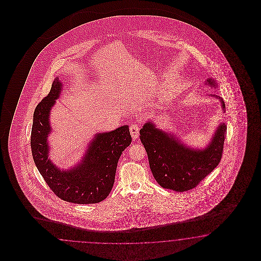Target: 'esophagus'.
Segmentation results:
<instances>
[{
    "instance_id": "34e87169",
    "label": "esophagus",
    "mask_w": 261,
    "mask_h": 261,
    "mask_svg": "<svg viewBox=\"0 0 261 261\" xmlns=\"http://www.w3.org/2000/svg\"><path fill=\"white\" fill-rule=\"evenodd\" d=\"M130 133H131L133 140L138 139V137L140 135V127H139V125L138 124H132L130 126Z\"/></svg>"
}]
</instances>
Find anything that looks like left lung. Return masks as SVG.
<instances>
[{
    "label": "left lung",
    "instance_id": "obj_1",
    "mask_svg": "<svg viewBox=\"0 0 261 261\" xmlns=\"http://www.w3.org/2000/svg\"><path fill=\"white\" fill-rule=\"evenodd\" d=\"M206 82L215 86L214 79ZM222 107L225 103L219 97ZM140 138L146 150L151 171L161 187L175 191H187L197 187L221 161L227 126L220 124L212 142L202 150L182 144L172 135L155 127L151 121L140 130Z\"/></svg>",
    "mask_w": 261,
    "mask_h": 261
}]
</instances>
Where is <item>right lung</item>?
<instances>
[{
  "mask_svg": "<svg viewBox=\"0 0 261 261\" xmlns=\"http://www.w3.org/2000/svg\"><path fill=\"white\" fill-rule=\"evenodd\" d=\"M62 84L55 79L47 96L36 106L33 114L31 147L40 174L56 196L75 204H95L109 195L121 153L132 138L128 125L108 133L97 134L77 166L60 170L48 159L47 135L50 133L49 111L59 97Z\"/></svg>",
  "mask_w": 261,
  "mask_h": 261,
  "instance_id": "add662e5",
  "label": "right lung"
}]
</instances>
